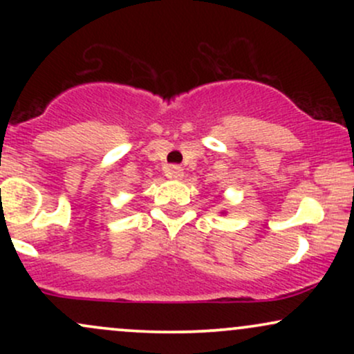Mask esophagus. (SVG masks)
Instances as JSON below:
<instances>
[{"label": "esophagus", "mask_w": 354, "mask_h": 354, "mask_svg": "<svg viewBox=\"0 0 354 354\" xmlns=\"http://www.w3.org/2000/svg\"><path fill=\"white\" fill-rule=\"evenodd\" d=\"M166 176L171 178V180H181V178H183V169L180 168V166H176V165L169 166V168L166 169Z\"/></svg>", "instance_id": "esophagus-1"}]
</instances>
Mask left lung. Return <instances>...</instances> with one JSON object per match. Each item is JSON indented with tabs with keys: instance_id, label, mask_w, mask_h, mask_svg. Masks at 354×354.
Masks as SVG:
<instances>
[{
	"instance_id": "left-lung-1",
	"label": "left lung",
	"mask_w": 354,
	"mask_h": 354,
	"mask_svg": "<svg viewBox=\"0 0 354 354\" xmlns=\"http://www.w3.org/2000/svg\"><path fill=\"white\" fill-rule=\"evenodd\" d=\"M221 214H226V213H225V211H221Z\"/></svg>"
}]
</instances>
